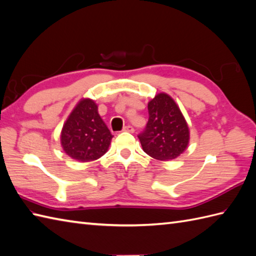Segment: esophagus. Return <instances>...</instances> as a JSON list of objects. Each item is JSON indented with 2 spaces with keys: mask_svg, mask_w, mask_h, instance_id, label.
<instances>
[{
  "mask_svg": "<svg viewBox=\"0 0 256 256\" xmlns=\"http://www.w3.org/2000/svg\"><path fill=\"white\" fill-rule=\"evenodd\" d=\"M124 132H128V133H133L134 132V128L131 126V125H126V126L123 128Z\"/></svg>",
  "mask_w": 256,
  "mask_h": 256,
  "instance_id": "34e87169",
  "label": "esophagus"
}]
</instances>
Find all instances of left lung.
Returning <instances> with one entry per match:
<instances>
[{"label":"left lung","mask_w":256,"mask_h":256,"mask_svg":"<svg viewBox=\"0 0 256 256\" xmlns=\"http://www.w3.org/2000/svg\"><path fill=\"white\" fill-rule=\"evenodd\" d=\"M148 122L138 134L143 150L158 160H172L187 148L189 128L172 98L158 94L148 102Z\"/></svg>","instance_id":"obj_1"}]
</instances>
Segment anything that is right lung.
Wrapping results in <instances>:
<instances>
[{"label":"right lung","instance_id":"right-lung-1","mask_svg":"<svg viewBox=\"0 0 256 256\" xmlns=\"http://www.w3.org/2000/svg\"><path fill=\"white\" fill-rule=\"evenodd\" d=\"M112 138L94 101L82 99L64 124L60 140L64 153L72 160L90 162L106 153Z\"/></svg>","mask_w":256,"mask_h":256}]
</instances>
